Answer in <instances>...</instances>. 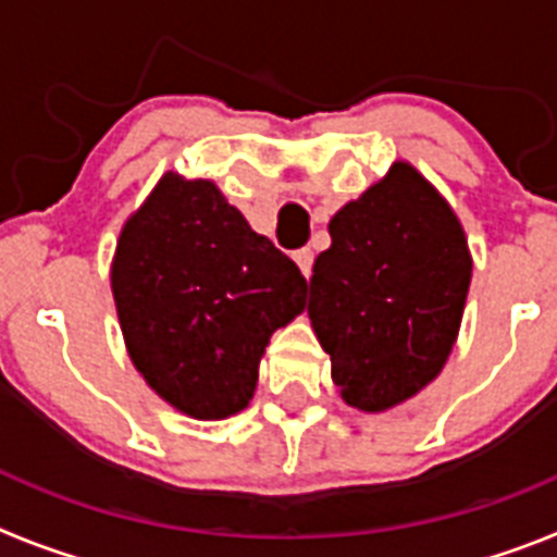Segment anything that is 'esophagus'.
Returning a JSON list of instances; mask_svg holds the SVG:
<instances>
[{
  "label": "esophagus",
  "mask_w": 557,
  "mask_h": 557,
  "mask_svg": "<svg viewBox=\"0 0 557 557\" xmlns=\"http://www.w3.org/2000/svg\"><path fill=\"white\" fill-rule=\"evenodd\" d=\"M293 259H295V264H298V268H301L304 278H309V275H312V262H314L312 250H309V248L295 250V253H293Z\"/></svg>",
  "instance_id": "esophagus-1"
}]
</instances>
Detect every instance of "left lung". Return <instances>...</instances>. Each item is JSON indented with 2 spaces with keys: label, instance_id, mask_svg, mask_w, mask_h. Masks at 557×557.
<instances>
[{
  "label": "left lung",
  "instance_id": "left-lung-1",
  "mask_svg": "<svg viewBox=\"0 0 557 557\" xmlns=\"http://www.w3.org/2000/svg\"><path fill=\"white\" fill-rule=\"evenodd\" d=\"M309 321L348 407L382 412L426 387L449 359L471 284L462 225L441 191L396 161L329 223Z\"/></svg>",
  "mask_w": 557,
  "mask_h": 557
}]
</instances>
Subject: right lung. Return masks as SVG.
I'll return each mask as SVG.
<instances>
[{
    "instance_id": "add662e5",
    "label": "right lung",
    "mask_w": 557,
    "mask_h": 557,
    "mask_svg": "<svg viewBox=\"0 0 557 557\" xmlns=\"http://www.w3.org/2000/svg\"><path fill=\"white\" fill-rule=\"evenodd\" d=\"M111 289L136 371L200 421L245 410L275 329L307 307V278L211 181L166 172L127 218Z\"/></svg>"
}]
</instances>
